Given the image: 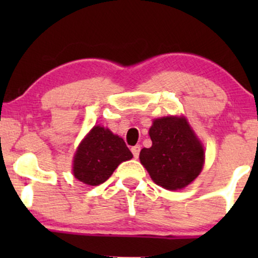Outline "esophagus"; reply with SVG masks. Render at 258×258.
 <instances>
[{
  "label": "esophagus",
  "mask_w": 258,
  "mask_h": 258,
  "mask_svg": "<svg viewBox=\"0 0 258 258\" xmlns=\"http://www.w3.org/2000/svg\"><path fill=\"white\" fill-rule=\"evenodd\" d=\"M131 152H132V154H133V156H135V158L137 159L138 156H139V152H141V147H139V146H135V147H132Z\"/></svg>",
  "instance_id": "34e87169"
}]
</instances>
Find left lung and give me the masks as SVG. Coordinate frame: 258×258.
I'll return each instance as SVG.
<instances>
[{
	"label": "left lung",
	"instance_id": "8db88e82",
	"mask_svg": "<svg viewBox=\"0 0 258 258\" xmlns=\"http://www.w3.org/2000/svg\"><path fill=\"white\" fill-rule=\"evenodd\" d=\"M149 136L153 146L143 148L139 159L156 184L176 190L199 176L205 155L184 117L154 120Z\"/></svg>",
	"mask_w": 258,
	"mask_h": 258
}]
</instances>
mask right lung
Masks as SVG:
<instances>
[{
  "label": "right lung",
  "instance_id": "right-lung-1",
  "mask_svg": "<svg viewBox=\"0 0 258 258\" xmlns=\"http://www.w3.org/2000/svg\"><path fill=\"white\" fill-rule=\"evenodd\" d=\"M132 153L119 136L110 130L94 126L81 142L74 158V176L88 185L104 183L122 161L131 160Z\"/></svg>",
  "mask_w": 258,
  "mask_h": 258
}]
</instances>
